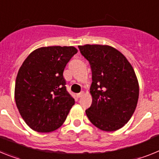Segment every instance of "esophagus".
Returning <instances> with one entry per match:
<instances>
[{"instance_id":"1","label":"esophagus","mask_w":159,"mask_h":159,"mask_svg":"<svg viewBox=\"0 0 159 159\" xmlns=\"http://www.w3.org/2000/svg\"><path fill=\"white\" fill-rule=\"evenodd\" d=\"M84 95V92H81V93H80L77 94V97H79V98H80V97H82Z\"/></svg>"}]
</instances>
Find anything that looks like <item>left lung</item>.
<instances>
[{
  "label": "left lung",
  "instance_id": "1",
  "mask_svg": "<svg viewBox=\"0 0 159 159\" xmlns=\"http://www.w3.org/2000/svg\"><path fill=\"white\" fill-rule=\"evenodd\" d=\"M90 63L93 103L86 112L96 127L116 131L129 120L137 107L139 85L132 65L125 55L108 45L79 46Z\"/></svg>",
  "mask_w": 159,
  "mask_h": 159
}]
</instances>
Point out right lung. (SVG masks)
<instances>
[{"instance_id":"obj_1","label":"right lung","mask_w":159,"mask_h":159,"mask_svg":"<svg viewBox=\"0 0 159 159\" xmlns=\"http://www.w3.org/2000/svg\"><path fill=\"white\" fill-rule=\"evenodd\" d=\"M77 52L74 47H40L28 55L19 69L15 102L23 120L34 131L50 133L59 129L74 105L63 74Z\"/></svg>"}]
</instances>
